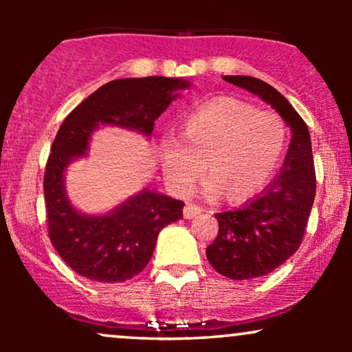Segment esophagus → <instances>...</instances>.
Masks as SVG:
<instances>
[{"mask_svg": "<svg viewBox=\"0 0 352 352\" xmlns=\"http://www.w3.org/2000/svg\"><path fill=\"white\" fill-rule=\"evenodd\" d=\"M201 212H204V208H200L199 205H195V204H187L184 207V217L185 218H193V217L200 215Z\"/></svg>", "mask_w": 352, "mask_h": 352, "instance_id": "esophagus-1", "label": "esophagus"}]
</instances>
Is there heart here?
<instances>
[{"label":"heart","instance_id":"1","mask_svg":"<svg viewBox=\"0 0 352 352\" xmlns=\"http://www.w3.org/2000/svg\"><path fill=\"white\" fill-rule=\"evenodd\" d=\"M182 140L160 144L164 172L173 190L188 192L207 164L208 195L238 204L272 180L286 145V125L274 112H260L235 98H220L187 117Z\"/></svg>","mask_w":352,"mask_h":352}]
</instances>
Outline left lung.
<instances>
[{"label": "left lung", "mask_w": 352, "mask_h": 352, "mask_svg": "<svg viewBox=\"0 0 352 352\" xmlns=\"http://www.w3.org/2000/svg\"><path fill=\"white\" fill-rule=\"evenodd\" d=\"M225 80L272 104L293 137L280 175L260 197L241 208L217 213L218 235L207 248L210 265L230 280L266 276L300 248L316 195L308 125L276 89L252 76Z\"/></svg>", "instance_id": "left-lung-1"}]
</instances>
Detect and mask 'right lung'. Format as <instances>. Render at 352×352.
I'll use <instances>...</instances> for the list:
<instances>
[{
    "label": "right lung",
    "instance_id": "right-lung-1",
    "mask_svg": "<svg viewBox=\"0 0 352 352\" xmlns=\"http://www.w3.org/2000/svg\"><path fill=\"white\" fill-rule=\"evenodd\" d=\"M188 86L187 80L159 78L116 79L84 99L60 124L44 172L47 235L56 252L80 276L122 283L151 261L160 230L182 218L184 201L144 190L106 217L80 215L64 192V170L86 153L99 124L135 129L151 135L153 122Z\"/></svg>",
    "mask_w": 352,
    "mask_h": 352
}]
</instances>
